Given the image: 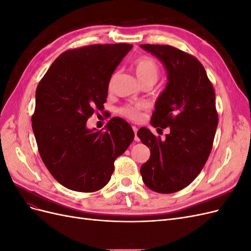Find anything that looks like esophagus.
Listing matches in <instances>:
<instances>
[{
  "label": "esophagus",
  "instance_id": "1",
  "mask_svg": "<svg viewBox=\"0 0 251 251\" xmlns=\"http://www.w3.org/2000/svg\"><path fill=\"white\" fill-rule=\"evenodd\" d=\"M132 127H133V131H134V133H135V140L138 141V140H139V138L137 137V131H138V128H137V126H133Z\"/></svg>",
  "mask_w": 251,
  "mask_h": 251
}]
</instances>
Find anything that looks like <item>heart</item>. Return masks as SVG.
<instances>
[{
  "mask_svg": "<svg viewBox=\"0 0 251 251\" xmlns=\"http://www.w3.org/2000/svg\"><path fill=\"white\" fill-rule=\"evenodd\" d=\"M134 68H135V73L137 75L138 79L143 83H154L159 77V74H160V68H159L156 60L153 59L150 56H140L134 60ZM117 76V72H114L111 76L110 82H109V88L111 89L113 86V82L115 80ZM147 105L144 103H127L125 104L124 107H121L118 112L121 115L136 120L140 117V113L143 109H146Z\"/></svg>",
  "mask_w": 251,
  "mask_h": 251,
  "instance_id": "obj_1",
  "label": "heart"
}]
</instances>
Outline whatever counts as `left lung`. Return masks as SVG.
Masks as SVG:
<instances>
[{"mask_svg": "<svg viewBox=\"0 0 251 251\" xmlns=\"http://www.w3.org/2000/svg\"><path fill=\"white\" fill-rule=\"evenodd\" d=\"M140 47L160 59L168 72V85L155 103L151 123L170 128L163 139L147 127L138 131L151 149L140 174L151 191L176 193L192 183L209 157L218 126L215 90L195 56L169 45Z\"/></svg>", "mask_w": 251, "mask_h": 251, "instance_id": "8db88e82", "label": "left lung"}]
</instances>
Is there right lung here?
Returning a JSON list of instances; mask_svg holds the SVG:
<instances>
[{
  "instance_id": "obj_1",
  "label": "right lung",
  "mask_w": 251,
  "mask_h": 251,
  "mask_svg": "<svg viewBox=\"0 0 251 251\" xmlns=\"http://www.w3.org/2000/svg\"><path fill=\"white\" fill-rule=\"evenodd\" d=\"M132 48L121 43L67 50L36 88L31 120L39 153L53 178L72 191L93 193L107 185L114 161L134 139L121 118L110 119L104 132L87 127L103 109L112 74Z\"/></svg>"
}]
</instances>
